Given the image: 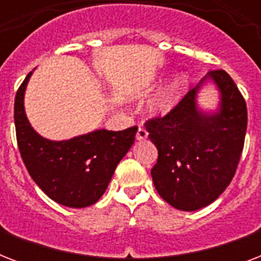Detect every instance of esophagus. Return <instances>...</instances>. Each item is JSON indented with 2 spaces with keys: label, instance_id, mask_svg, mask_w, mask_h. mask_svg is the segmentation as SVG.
Wrapping results in <instances>:
<instances>
[{
  "label": "esophagus",
  "instance_id": "esophagus-1",
  "mask_svg": "<svg viewBox=\"0 0 261 261\" xmlns=\"http://www.w3.org/2000/svg\"><path fill=\"white\" fill-rule=\"evenodd\" d=\"M147 135H149V133H147L146 128H145V127H139L138 131H137V139H139V141L146 139Z\"/></svg>",
  "mask_w": 261,
  "mask_h": 261
}]
</instances>
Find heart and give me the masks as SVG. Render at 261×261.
Returning <instances> with one entry per match:
<instances>
[{"mask_svg": "<svg viewBox=\"0 0 261 261\" xmlns=\"http://www.w3.org/2000/svg\"><path fill=\"white\" fill-rule=\"evenodd\" d=\"M187 87V79L186 75H177L172 80L171 83L168 84L167 87L164 88L159 93V96L153 100L151 102V110L155 112H168L172 107L176 104V101L182 93V90Z\"/></svg>", "mask_w": 261, "mask_h": 261, "instance_id": "1", "label": "heart"}]
</instances>
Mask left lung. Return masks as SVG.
Instances as JSON below:
<instances>
[{
    "label": "left lung",
    "mask_w": 261,
    "mask_h": 261,
    "mask_svg": "<svg viewBox=\"0 0 261 261\" xmlns=\"http://www.w3.org/2000/svg\"><path fill=\"white\" fill-rule=\"evenodd\" d=\"M208 76L221 92L218 114L196 107V92ZM248 112L243 94L226 71L210 70L165 116L146 120L159 150L151 177L159 195L174 208L195 211L218 198L234 177L244 149Z\"/></svg>",
    "instance_id": "8db88e82"
}]
</instances>
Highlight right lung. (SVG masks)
Segmentation results:
<instances>
[{
  "label": "right lung",
  "mask_w": 261,
  "mask_h": 261,
  "mask_svg": "<svg viewBox=\"0 0 261 261\" xmlns=\"http://www.w3.org/2000/svg\"><path fill=\"white\" fill-rule=\"evenodd\" d=\"M32 71L14 98V126L21 159L34 181L54 202L67 207L94 204L106 192L120 160L135 141L138 127L96 130L69 141H48L31 127L24 92Z\"/></svg>",
  "instance_id": "right-lung-1"
}]
</instances>
